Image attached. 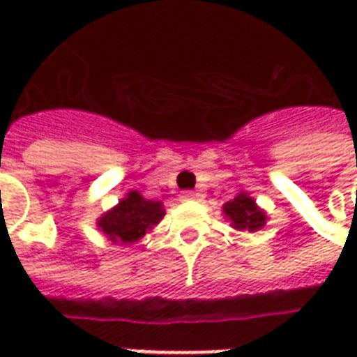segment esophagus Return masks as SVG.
<instances>
[{"mask_svg":"<svg viewBox=\"0 0 357 357\" xmlns=\"http://www.w3.org/2000/svg\"><path fill=\"white\" fill-rule=\"evenodd\" d=\"M192 198H195V192H190V190H187V192H183V195L179 196V200H181V202L192 200Z\"/></svg>","mask_w":357,"mask_h":357,"instance_id":"1","label":"esophagus"}]
</instances>
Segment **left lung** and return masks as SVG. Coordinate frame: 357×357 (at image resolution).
Returning <instances> with one entry per match:
<instances>
[{
    "label": "left lung",
    "instance_id": "obj_1",
    "mask_svg": "<svg viewBox=\"0 0 357 357\" xmlns=\"http://www.w3.org/2000/svg\"><path fill=\"white\" fill-rule=\"evenodd\" d=\"M224 218L229 220V226L238 231H259L261 228H265L266 220V211L261 209L252 196H248V192L241 190L234 200L226 202L222 206Z\"/></svg>",
    "mask_w": 357,
    "mask_h": 357
}]
</instances>
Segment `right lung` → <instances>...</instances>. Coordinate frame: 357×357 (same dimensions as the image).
Instances as JSON below:
<instances>
[{
	"label": "right lung",
	"mask_w": 357,
	"mask_h": 357,
	"mask_svg": "<svg viewBox=\"0 0 357 357\" xmlns=\"http://www.w3.org/2000/svg\"><path fill=\"white\" fill-rule=\"evenodd\" d=\"M165 213L161 202L146 200L139 190H129L128 196L98 218L96 226L111 243L131 246L161 222Z\"/></svg>",
	"instance_id": "1"
}]
</instances>
